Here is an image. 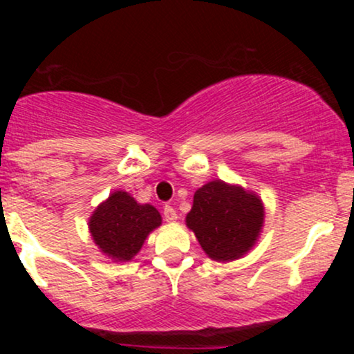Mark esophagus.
Masks as SVG:
<instances>
[{"mask_svg": "<svg viewBox=\"0 0 354 354\" xmlns=\"http://www.w3.org/2000/svg\"><path fill=\"white\" fill-rule=\"evenodd\" d=\"M163 214H165V219H166V221H168V223H173V221H176V219H178L176 211H174V208H173L171 205H166V206H165Z\"/></svg>", "mask_w": 354, "mask_h": 354, "instance_id": "obj_1", "label": "esophagus"}]
</instances>
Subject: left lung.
Segmentation results:
<instances>
[{
    "mask_svg": "<svg viewBox=\"0 0 354 354\" xmlns=\"http://www.w3.org/2000/svg\"><path fill=\"white\" fill-rule=\"evenodd\" d=\"M263 221L265 206L258 194L221 180L201 186L186 214V226L216 261H233L246 254L261 233Z\"/></svg>",
    "mask_w": 354,
    "mask_h": 354,
    "instance_id": "8db88e82",
    "label": "left lung"
}]
</instances>
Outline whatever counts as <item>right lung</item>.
Instances as JSON below:
<instances>
[{
	"mask_svg": "<svg viewBox=\"0 0 354 354\" xmlns=\"http://www.w3.org/2000/svg\"><path fill=\"white\" fill-rule=\"evenodd\" d=\"M88 225L101 253L115 261H129L161 225V214L151 205H140L126 191H115L95 209Z\"/></svg>",
	"mask_w": 354,
	"mask_h": 354,
	"instance_id": "1",
	"label": "right lung"
}]
</instances>
